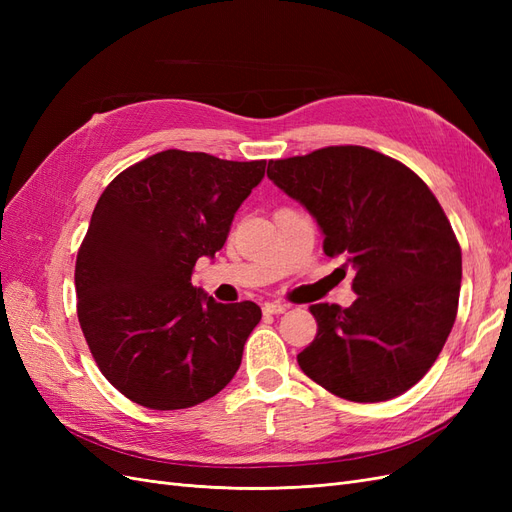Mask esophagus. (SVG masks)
I'll list each match as a JSON object with an SVG mask.
<instances>
[{
	"label": "esophagus",
	"mask_w": 512,
	"mask_h": 512,
	"mask_svg": "<svg viewBox=\"0 0 512 512\" xmlns=\"http://www.w3.org/2000/svg\"><path fill=\"white\" fill-rule=\"evenodd\" d=\"M265 314H284L286 309H288V305H284V303H280V301H273V303H265Z\"/></svg>",
	"instance_id": "34e87169"
}]
</instances>
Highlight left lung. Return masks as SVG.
<instances>
[{
  "label": "left lung",
  "instance_id": "obj_1",
  "mask_svg": "<svg viewBox=\"0 0 512 512\" xmlns=\"http://www.w3.org/2000/svg\"><path fill=\"white\" fill-rule=\"evenodd\" d=\"M267 177L316 220L324 254L356 271L350 307H309L318 333L297 354L303 374L359 404L406 393L436 363L459 303L461 250L436 196L356 145L271 160Z\"/></svg>",
  "mask_w": 512,
  "mask_h": 512
}]
</instances>
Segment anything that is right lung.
I'll use <instances>...</instances> for the list:
<instances>
[{"instance_id": "right-lung-1", "label": "right lung", "mask_w": 512, "mask_h": 512, "mask_svg": "<svg viewBox=\"0 0 512 512\" xmlns=\"http://www.w3.org/2000/svg\"><path fill=\"white\" fill-rule=\"evenodd\" d=\"M265 166L168 149L102 192L76 256L79 322L104 378L134 404L192 408L235 378L260 307L218 303L192 273L222 250Z\"/></svg>"}]
</instances>
